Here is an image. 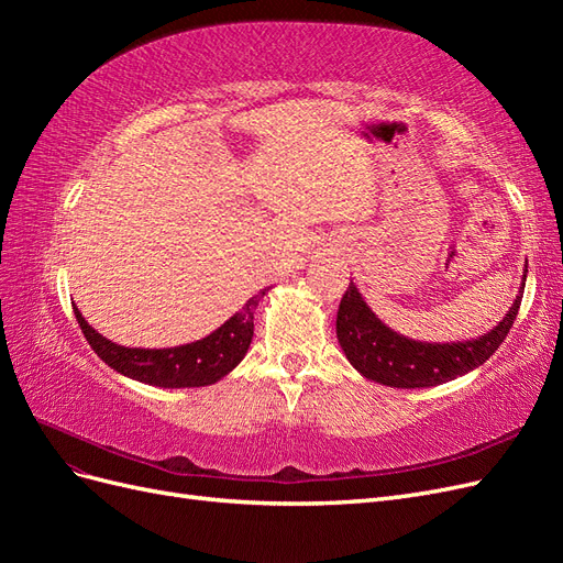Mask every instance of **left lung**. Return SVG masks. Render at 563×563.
Instances as JSON below:
<instances>
[{
    "label": "left lung",
    "instance_id": "1",
    "mask_svg": "<svg viewBox=\"0 0 563 563\" xmlns=\"http://www.w3.org/2000/svg\"><path fill=\"white\" fill-rule=\"evenodd\" d=\"M521 296L523 284L503 321L482 338L465 343H418L385 327L362 298L360 288L350 284L338 308V343L347 362L373 383L401 389L434 387L482 366L505 343L517 319Z\"/></svg>",
    "mask_w": 563,
    "mask_h": 563
}]
</instances>
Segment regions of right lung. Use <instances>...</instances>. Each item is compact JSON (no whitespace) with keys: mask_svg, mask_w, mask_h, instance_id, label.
<instances>
[{"mask_svg":"<svg viewBox=\"0 0 563 563\" xmlns=\"http://www.w3.org/2000/svg\"><path fill=\"white\" fill-rule=\"evenodd\" d=\"M265 291L267 288L253 296L240 312H234V317L207 338L164 350L117 345L89 327L77 308L75 317L91 350L122 376L155 387H203L228 376L244 360L253 338V310L258 308V300Z\"/></svg>","mask_w":563,"mask_h":563,"instance_id":"right-lung-1","label":"right lung"}]
</instances>
